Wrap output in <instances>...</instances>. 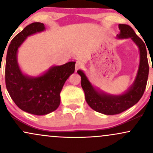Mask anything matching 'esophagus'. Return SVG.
<instances>
[{
	"instance_id": "34e87169",
	"label": "esophagus",
	"mask_w": 153,
	"mask_h": 153,
	"mask_svg": "<svg viewBox=\"0 0 153 153\" xmlns=\"http://www.w3.org/2000/svg\"><path fill=\"white\" fill-rule=\"evenodd\" d=\"M82 65H83V64H82L81 61L80 60L76 61V63H75V71H78V69L81 68Z\"/></svg>"
}]
</instances>
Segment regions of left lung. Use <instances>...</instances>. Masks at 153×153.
I'll list each match as a JSON object with an SVG mask.
<instances>
[{
    "label": "left lung",
    "instance_id": "left-lung-1",
    "mask_svg": "<svg viewBox=\"0 0 153 153\" xmlns=\"http://www.w3.org/2000/svg\"><path fill=\"white\" fill-rule=\"evenodd\" d=\"M119 29L120 32L117 34V39L130 38L140 50V64L136 78L127 91L120 95L106 94L96 88L83 71H77L81 76V86L88 104L96 111L106 115L118 114L136 104L145 92L148 78L149 65L145 43L129 25L119 24Z\"/></svg>",
    "mask_w": 153,
    "mask_h": 153
}]
</instances>
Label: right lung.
<instances>
[{
	"instance_id": "add662e5",
	"label": "right lung",
	"mask_w": 153,
	"mask_h": 153,
	"mask_svg": "<svg viewBox=\"0 0 153 153\" xmlns=\"http://www.w3.org/2000/svg\"><path fill=\"white\" fill-rule=\"evenodd\" d=\"M45 30L42 23L26 26L10 42L7 51L6 85L12 100L19 108L34 115H45L54 111L60 103L63 85L75 71V62L52 66L36 77L23 73L17 59L18 50L27 36Z\"/></svg>"
}]
</instances>
